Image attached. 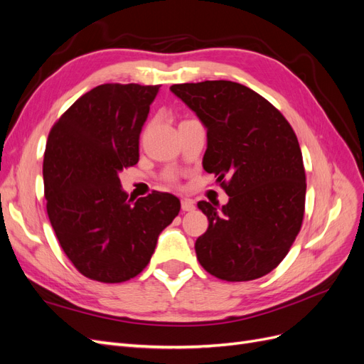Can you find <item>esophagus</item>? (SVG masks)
<instances>
[{
  "instance_id": "34e87169",
  "label": "esophagus",
  "mask_w": 364,
  "mask_h": 364,
  "mask_svg": "<svg viewBox=\"0 0 364 364\" xmlns=\"http://www.w3.org/2000/svg\"><path fill=\"white\" fill-rule=\"evenodd\" d=\"M181 205H182V211H194V208H196V205L191 199H182Z\"/></svg>"
}]
</instances>
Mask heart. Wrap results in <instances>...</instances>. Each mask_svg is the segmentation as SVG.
I'll return each mask as SVG.
<instances>
[{"instance_id":"heart-1","label":"heart","mask_w":364,"mask_h":364,"mask_svg":"<svg viewBox=\"0 0 364 364\" xmlns=\"http://www.w3.org/2000/svg\"><path fill=\"white\" fill-rule=\"evenodd\" d=\"M168 179H170V181H174V179H176V176H174V174H170V176H168Z\"/></svg>"}]
</instances>
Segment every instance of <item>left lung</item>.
<instances>
[{"mask_svg":"<svg viewBox=\"0 0 364 364\" xmlns=\"http://www.w3.org/2000/svg\"><path fill=\"white\" fill-rule=\"evenodd\" d=\"M206 129L203 168L229 202H199L206 232L197 259L213 277L252 281L270 273L299 234L305 211L302 151L289 121L250 87L229 80L173 85Z\"/></svg>","mask_w":364,"mask_h":364,"instance_id":"left-lung-1","label":"left lung"}]
</instances>
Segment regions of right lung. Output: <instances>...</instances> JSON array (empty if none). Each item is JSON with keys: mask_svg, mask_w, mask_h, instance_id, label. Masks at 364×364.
I'll use <instances>...</instances> for the list:
<instances>
[{"mask_svg": "<svg viewBox=\"0 0 364 364\" xmlns=\"http://www.w3.org/2000/svg\"><path fill=\"white\" fill-rule=\"evenodd\" d=\"M159 86H97L50 130L43 155L48 218L65 255L90 279L135 278L181 211L170 193L135 200L118 178L139 159V134Z\"/></svg>", "mask_w": 364, "mask_h": 364, "instance_id": "add662e5", "label": "right lung"}]
</instances>
